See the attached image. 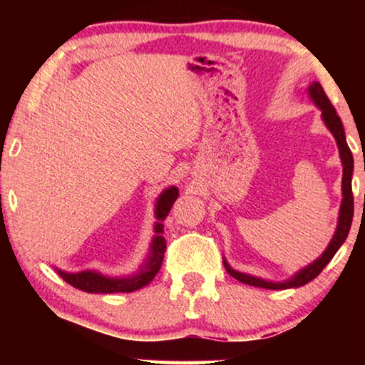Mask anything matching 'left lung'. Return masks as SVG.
<instances>
[{
  "instance_id": "1",
  "label": "left lung",
  "mask_w": 365,
  "mask_h": 365,
  "mask_svg": "<svg viewBox=\"0 0 365 365\" xmlns=\"http://www.w3.org/2000/svg\"><path fill=\"white\" fill-rule=\"evenodd\" d=\"M309 94H311V99L316 103V106L322 111V119L329 128V131L334 134L336 138L339 154H341L342 161V204L341 211H339V221H337V229L334 232L332 241L329 242L326 251L322 252V256L309 264L307 267H304L299 271L296 276L289 279V281L284 282H271L264 281V279L249 276V274H242L239 271H234V269L229 266V264L224 261V267L226 271L231 274L234 279L241 281L244 284H249V286H256L262 289H291V287H301L304 284L311 282L312 279H316L319 274L322 272V269L331 262L334 254L339 251V247L342 246L344 241L347 239V234L351 231L352 224V216H354V196H352V171H354V158L351 149L347 146L346 141V133H344V126L341 118L337 116L336 108L332 106L331 101H329L327 94L324 93L322 86L319 83H312L309 86Z\"/></svg>"
}]
</instances>
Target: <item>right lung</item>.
Wrapping results in <instances>:
<instances>
[{
    "mask_svg": "<svg viewBox=\"0 0 365 365\" xmlns=\"http://www.w3.org/2000/svg\"><path fill=\"white\" fill-rule=\"evenodd\" d=\"M179 196L178 187H168L166 191L161 192L156 202V219L158 222L154 224V236L151 242V252L146 264L139 269L138 274L131 277H108L103 276L96 271H81V272H64L61 269H56L63 281L71 284L73 287L81 289L84 292L93 294H113V292H133L138 291L144 286H148L156 276L159 269H161L164 252H166V239L163 237V221L168 217L171 211L174 201Z\"/></svg>",
    "mask_w": 365,
    "mask_h": 365,
    "instance_id": "right-lung-1",
    "label": "right lung"
}]
</instances>
